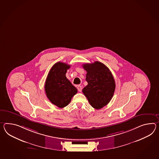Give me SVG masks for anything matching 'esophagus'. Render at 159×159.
<instances>
[{
  "instance_id": "1",
  "label": "esophagus",
  "mask_w": 159,
  "mask_h": 159,
  "mask_svg": "<svg viewBox=\"0 0 159 159\" xmlns=\"http://www.w3.org/2000/svg\"><path fill=\"white\" fill-rule=\"evenodd\" d=\"M77 89H78V91H79V92H81V90H82V87H81V85H78L77 86Z\"/></svg>"
}]
</instances>
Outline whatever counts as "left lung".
Masks as SVG:
<instances>
[{
  "label": "left lung",
  "mask_w": 159,
  "mask_h": 159,
  "mask_svg": "<svg viewBox=\"0 0 159 159\" xmlns=\"http://www.w3.org/2000/svg\"><path fill=\"white\" fill-rule=\"evenodd\" d=\"M87 71L85 80L88 84L83 89L89 104L95 109H101L111 101L116 89V83L111 71L103 63L95 61L84 64Z\"/></svg>",
  "instance_id": "obj_1"
}]
</instances>
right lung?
I'll return each mask as SVG.
<instances>
[{"label": "right lung", "instance_id": "1", "mask_svg": "<svg viewBox=\"0 0 159 159\" xmlns=\"http://www.w3.org/2000/svg\"><path fill=\"white\" fill-rule=\"evenodd\" d=\"M70 66L66 63L56 62L50 70L45 83L48 98L60 108L68 105L72 98L78 93V89L66 77Z\"/></svg>", "mask_w": 159, "mask_h": 159}]
</instances>
